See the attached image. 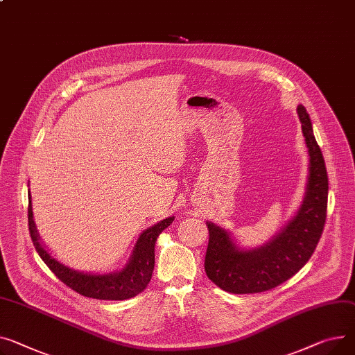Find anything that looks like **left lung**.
<instances>
[{"label":"left lung","instance_id":"obj_1","mask_svg":"<svg viewBox=\"0 0 355 355\" xmlns=\"http://www.w3.org/2000/svg\"><path fill=\"white\" fill-rule=\"evenodd\" d=\"M297 114L310 162L302 202L288 224L264 245L244 250L227 230L207 221L209 241L204 267L208 278L224 291L254 294L275 288L306 264L321 239L328 200L325 162L309 112L300 104Z\"/></svg>","mask_w":355,"mask_h":355}]
</instances>
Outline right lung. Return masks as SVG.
Here are the masks:
<instances>
[{
  "label": "right lung",
  "mask_w": 355,
  "mask_h": 355,
  "mask_svg": "<svg viewBox=\"0 0 355 355\" xmlns=\"http://www.w3.org/2000/svg\"><path fill=\"white\" fill-rule=\"evenodd\" d=\"M174 221V217H168L144 230L138 237L132 254L127 264L118 271L105 274L84 272L58 261L41 243L40 235L33 217L31 194H28V227L33 244L42 258V261L64 282L65 286L73 288L78 294L96 300L123 301L135 297L144 291L153 275L155 264V243L158 235Z\"/></svg>",
  "instance_id": "1"
}]
</instances>
